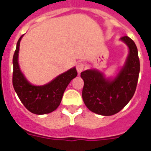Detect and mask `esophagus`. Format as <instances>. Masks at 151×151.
I'll list each match as a JSON object with an SVG mask.
<instances>
[{
    "instance_id": "34e87169",
    "label": "esophagus",
    "mask_w": 151,
    "mask_h": 151,
    "mask_svg": "<svg viewBox=\"0 0 151 151\" xmlns=\"http://www.w3.org/2000/svg\"><path fill=\"white\" fill-rule=\"evenodd\" d=\"M76 68H77V71H78V73H81L84 70V69H85V64L82 62L78 63Z\"/></svg>"
}]
</instances>
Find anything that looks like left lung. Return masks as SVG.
Masks as SVG:
<instances>
[{
	"instance_id": "1",
	"label": "left lung",
	"mask_w": 151,
	"mask_h": 151,
	"mask_svg": "<svg viewBox=\"0 0 151 151\" xmlns=\"http://www.w3.org/2000/svg\"><path fill=\"white\" fill-rule=\"evenodd\" d=\"M129 52L123 68L115 78H106L102 73L88 69L81 73L84 81L82 99L89 110L102 116H112L123 109L133 98L140 72L135 43L128 36L120 38Z\"/></svg>"
}]
</instances>
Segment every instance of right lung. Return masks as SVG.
<instances>
[{"label":"right lung","mask_w":151,"mask_h":151,"mask_svg":"<svg viewBox=\"0 0 151 151\" xmlns=\"http://www.w3.org/2000/svg\"><path fill=\"white\" fill-rule=\"evenodd\" d=\"M22 36L18 40L13 57L14 88L22 104L31 112L36 115L50 113L58 108L67 86L77 77L78 73L76 68H72L57 76L47 84L31 85L22 74L18 65L19 46Z\"/></svg>","instance_id":"obj_1"}]
</instances>
